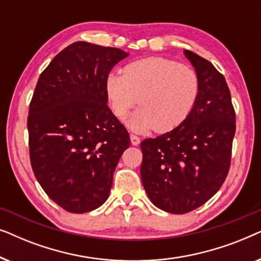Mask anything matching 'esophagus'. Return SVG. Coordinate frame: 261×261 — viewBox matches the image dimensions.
<instances>
[{
	"label": "esophagus",
	"instance_id": "1",
	"mask_svg": "<svg viewBox=\"0 0 261 261\" xmlns=\"http://www.w3.org/2000/svg\"><path fill=\"white\" fill-rule=\"evenodd\" d=\"M130 141H132V145L138 146L139 144H140V138L137 137V135H134V134H130Z\"/></svg>",
	"mask_w": 261,
	"mask_h": 261
}]
</instances>
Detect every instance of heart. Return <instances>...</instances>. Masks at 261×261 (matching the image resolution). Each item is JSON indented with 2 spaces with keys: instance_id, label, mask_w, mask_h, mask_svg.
Segmentation results:
<instances>
[{
  "instance_id": "b5f03b06",
  "label": "heart",
  "mask_w": 261,
  "mask_h": 261,
  "mask_svg": "<svg viewBox=\"0 0 261 261\" xmlns=\"http://www.w3.org/2000/svg\"><path fill=\"white\" fill-rule=\"evenodd\" d=\"M198 92L195 70L163 57L130 63L123 74L110 73L106 81L107 98L116 117L123 119L138 101L141 105L128 121L134 130L154 128L166 133L180 126L194 109Z\"/></svg>"
}]
</instances>
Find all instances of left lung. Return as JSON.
<instances>
[{"label": "left lung", "instance_id": "left-lung-1", "mask_svg": "<svg viewBox=\"0 0 261 261\" xmlns=\"http://www.w3.org/2000/svg\"><path fill=\"white\" fill-rule=\"evenodd\" d=\"M199 80L194 109L180 126L141 142V180L153 204L185 214L209 201L229 172L237 129L223 74L208 60L184 51Z\"/></svg>", "mask_w": 261, "mask_h": 261}]
</instances>
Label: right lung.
<instances>
[{"instance_id":"right-lung-1","label":"right lung","mask_w":261,"mask_h":261,"mask_svg":"<svg viewBox=\"0 0 261 261\" xmlns=\"http://www.w3.org/2000/svg\"><path fill=\"white\" fill-rule=\"evenodd\" d=\"M120 48L77 41L42 71L28 110L30 159L39 184L69 213L97 209L130 139L109 109L106 81Z\"/></svg>"}]
</instances>
